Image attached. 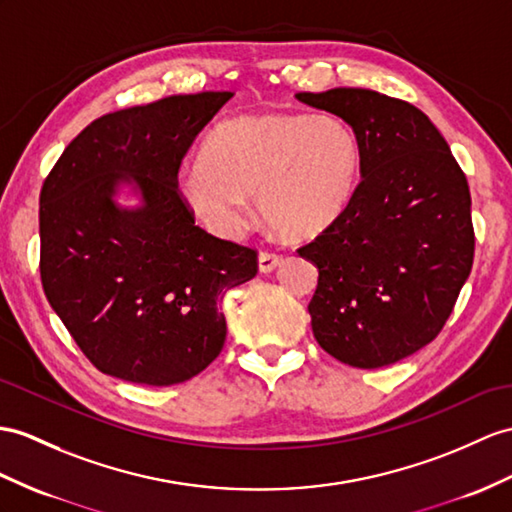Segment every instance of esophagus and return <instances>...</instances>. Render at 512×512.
<instances>
[{
    "label": "esophagus",
    "mask_w": 512,
    "mask_h": 512,
    "mask_svg": "<svg viewBox=\"0 0 512 512\" xmlns=\"http://www.w3.org/2000/svg\"><path fill=\"white\" fill-rule=\"evenodd\" d=\"M282 256L271 254V252H260L258 254V269L263 273H271L276 267H280Z\"/></svg>",
    "instance_id": "obj_1"
}]
</instances>
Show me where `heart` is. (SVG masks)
<instances>
[{
  "mask_svg": "<svg viewBox=\"0 0 512 512\" xmlns=\"http://www.w3.org/2000/svg\"><path fill=\"white\" fill-rule=\"evenodd\" d=\"M360 165V143L341 119L297 112L243 115L206 136L197 169L180 180V195L223 236L245 228L247 197H256L271 232L306 241L350 208Z\"/></svg>",
  "mask_w": 512,
  "mask_h": 512,
  "instance_id": "1",
  "label": "heart"
}]
</instances>
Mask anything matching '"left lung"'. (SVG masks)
<instances>
[{"label": "left lung", "instance_id": "left-lung-1", "mask_svg": "<svg viewBox=\"0 0 512 512\" xmlns=\"http://www.w3.org/2000/svg\"><path fill=\"white\" fill-rule=\"evenodd\" d=\"M295 97L341 117L363 156L350 208L297 249L319 269L313 334L350 367L393 365L436 339L471 273L467 178L413 104L369 89Z\"/></svg>", "mask_w": 512, "mask_h": 512}]
</instances>
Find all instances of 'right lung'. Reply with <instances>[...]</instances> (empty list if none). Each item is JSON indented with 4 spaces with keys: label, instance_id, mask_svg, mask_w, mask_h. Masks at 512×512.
Wrapping results in <instances>:
<instances>
[{
    "label": "right lung",
    "instance_id": "obj_1",
    "mask_svg": "<svg viewBox=\"0 0 512 512\" xmlns=\"http://www.w3.org/2000/svg\"><path fill=\"white\" fill-rule=\"evenodd\" d=\"M230 97L171 95L110 112L65 147L43 182V291L84 356L112 378L169 386L197 376L226 341L223 295L256 276V249L195 226L178 191L184 154ZM121 185L141 207L116 204Z\"/></svg>",
    "mask_w": 512,
    "mask_h": 512
}]
</instances>
